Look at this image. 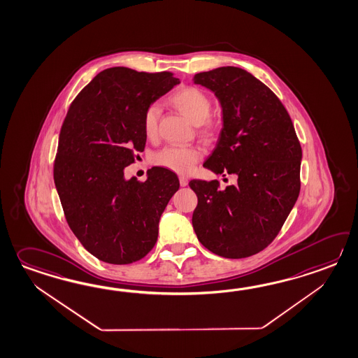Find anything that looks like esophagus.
<instances>
[{"instance_id": "1", "label": "esophagus", "mask_w": 358, "mask_h": 358, "mask_svg": "<svg viewBox=\"0 0 358 358\" xmlns=\"http://www.w3.org/2000/svg\"><path fill=\"white\" fill-rule=\"evenodd\" d=\"M187 183H189V180H187V177H185V176H180V185L185 187V186H187Z\"/></svg>"}]
</instances>
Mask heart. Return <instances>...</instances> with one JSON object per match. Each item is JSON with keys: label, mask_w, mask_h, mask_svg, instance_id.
<instances>
[{"label": "heart", "mask_w": 358, "mask_h": 358, "mask_svg": "<svg viewBox=\"0 0 358 358\" xmlns=\"http://www.w3.org/2000/svg\"><path fill=\"white\" fill-rule=\"evenodd\" d=\"M171 103L177 110L183 114L192 123L200 126L201 135L210 137L215 135L217 123L209 117L212 109V101L209 96L195 86H183L178 88L171 96ZM159 122V108L157 103L146 106L143 115V132L148 138H154L158 135ZM201 158V152L198 148H166L154 154L152 162L159 167L167 168L181 175L191 172Z\"/></svg>", "instance_id": "obj_1"}]
</instances>
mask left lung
Returning <instances> with one entry per match:
<instances>
[{
	"instance_id": "left-lung-1",
	"label": "left lung",
	"mask_w": 358,
	"mask_h": 358,
	"mask_svg": "<svg viewBox=\"0 0 358 358\" xmlns=\"http://www.w3.org/2000/svg\"><path fill=\"white\" fill-rule=\"evenodd\" d=\"M194 83L212 90L222 106V132L204 167L238 178L224 189L217 180H191L194 230L215 255H257L278 236L301 191L302 148L293 122L278 96L244 69L198 73Z\"/></svg>"
}]
</instances>
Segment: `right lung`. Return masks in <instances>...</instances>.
<instances>
[{"instance_id": "1", "label": "right lung", "mask_w": 358, "mask_h": 358, "mask_svg": "<svg viewBox=\"0 0 358 358\" xmlns=\"http://www.w3.org/2000/svg\"><path fill=\"white\" fill-rule=\"evenodd\" d=\"M178 83L173 73L114 66L99 73L66 113L54 162L56 190L73 234L103 262L140 261L157 243L178 177L154 167L141 182L126 180L124 168L145 149L146 106Z\"/></svg>"}]
</instances>
